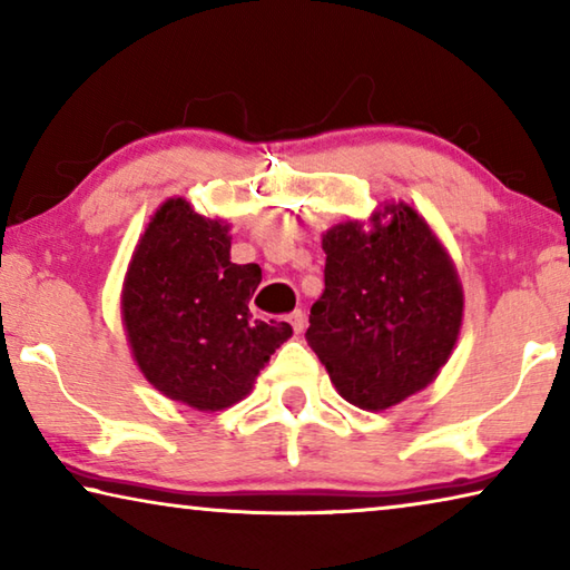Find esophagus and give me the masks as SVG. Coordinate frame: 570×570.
Segmentation results:
<instances>
[{
    "label": "esophagus",
    "instance_id": "obj_1",
    "mask_svg": "<svg viewBox=\"0 0 570 570\" xmlns=\"http://www.w3.org/2000/svg\"><path fill=\"white\" fill-rule=\"evenodd\" d=\"M286 320H288V324H292V330L298 334V332H304V324H306V316H304V312H302V308H294V312L292 314H288L286 316Z\"/></svg>",
    "mask_w": 570,
    "mask_h": 570
}]
</instances>
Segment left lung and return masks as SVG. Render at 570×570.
Returning a JSON list of instances; mask_svg holds the SVG:
<instances>
[{
  "label": "left lung",
  "instance_id": "left-lung-1",
  "mask_svg": "<svg viewBox=\"0 0 570 570\" xmlns=\"http://www.w3.org/2000/svg\"><path fill=\"white\" fill-rule=\"evenodd\" d=\"M326 230L324 294L306 342L346 402L387 410L435 380L458 342L462 288L445 248L410 206Z\"/></svg>",
  "mask_w": 570,
  "mask_h": 570
}]
</instances>
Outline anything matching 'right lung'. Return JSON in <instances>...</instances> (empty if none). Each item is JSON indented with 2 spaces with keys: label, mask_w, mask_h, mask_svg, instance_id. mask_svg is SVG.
Wrapping results in <instances>:
<instances>
[{
  "label": "right lung",
  "mask_w": 570,
  "mask_h": 570,
  "mask_svg": "<svg viewBox=\"0 0 570 570\" xmlns=\"http://www.w3.org/2000/svg\"><path fill=\"white\" fill-rule=\"evenodd\" d=\"M262 284L258 264L230 262L228 226L170 198L142 234L122 288V320L132 356L166 397L196 410L244 400L278 346L286 322L248 312Z\"/></svg>",
  "instance_id": "1"
}]
</instances>
